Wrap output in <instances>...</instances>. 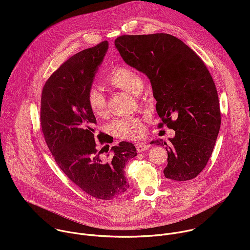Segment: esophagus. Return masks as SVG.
Masks as SVG:
<instances>
[{
	"label": "esophagus",
	"mask_w": 250,
	"mask_h": 250,
	"mask_svg": "<svg viewBox=\"0 0 250 250\" xmlns=\"http://www.w3.org/2000/svg\"><path fill=\"white\" fill-rule=\"evenodd\" d=\"M135 147L138 152H144V151L147 150L150 147V146L146 144V142H137V144L135 145Z\"/></svg>",
	"instance_id": "obj_1"
}]
</instances>
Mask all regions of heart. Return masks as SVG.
<instances>
[{"mask_svg": "<svg viewBox=\"0 0 250 250\" xmlns=\"http://www.w3.org/2000/svg\"><path fill=\"white\" fill-rule=\"evenodd\" d=\"M105 81L112 87L130 93H138L142 87L140 76L134 70L126 66H117L113 68L106 76ZM87 102L94 115L98 117L106 115V112H108L106 98L99 87L92 86L88 90ZM110 129L114 135L124 139L139 138L146 132V127L142 121L132 117L117 119L111 124Z\"/></svg>", "mask_w": 250, "mask_h": 250, "instance_id": "obj_1", "label": "heart"}]
</instances>
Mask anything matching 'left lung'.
<instances>
[{"label":"left lung","instance_id":"8db88e82","mask_svg":"<svg viewBox=\"0 0 250 250\" xmlns=\"http://www.w3.org/2000/svg\"><path fill=\"white\" fill-rule=\"evenodd\" d=\"M115 45L125 63L149 78L162 121L158 127L175 130L169 145L151 141L167 150L164 176L174 181L194 179L212 153L222 122L218 91L207 66L168 33L125 34Z\"/></svg>","mask_w":250,"mask_h":250}]
</instances>
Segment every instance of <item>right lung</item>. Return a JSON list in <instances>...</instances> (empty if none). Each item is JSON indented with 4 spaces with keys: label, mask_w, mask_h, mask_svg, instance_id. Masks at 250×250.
<instances>
[{
    "label": "right lung",
    "mask_w": 250,
    "mask_h": 250,
    "mask_svg": "<svg viewBox=\"0 0 250 250\" xmlns=\"http://www.w3.org/2000/svg\"><path fill=\"white\" fill-rule=\"evenodd\" d=\"M106 49L104 41L70 57L45 82L41 102L42 131L56 164L82 191L100 200L114 199L129 188L125 167L137 155L126 141L112 146L110 159H102L103 148H97L98 142L106 144L108 152L112 139L100 132L96 140L97 122L87 92Z\"/></svg>",
    "instance_id": "add662e5"
}]
</instances>
